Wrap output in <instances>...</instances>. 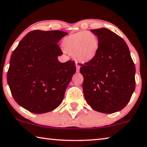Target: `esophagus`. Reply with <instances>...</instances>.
<instances>
[{"mask_svg":"<svg viewBox=\"0 0 147 147\" xmlns=\"http://www.w3.org/2000/svg\"><path fill=\"white\" fill-rule=\"evenodd\" d=\"M80 66L79 65H78L77 63L76 64V71L77 72H78L79 71H80Z\"/></svg>","mask_w":147,"mask_h":147,"instance_id":"34e87169","label":"esophagus"}]
</instances>
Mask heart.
Segmentation results:
<instances>
[{"instance_id": "b5f03b06", "label": "heart", "mask_w": 147, "mask_h": 147, "mask_svg": "<svg viewBox=\"0 0 147 147\" xmlns=\"http://www.w3.org/2000/svg\"><path fill=\"white\" fill-rule=\"evenodd\" d=\"M62 46L65 52L73 55L76 61L86 63L96 57L99 42L93 32L79 31L65 37Z\"/></svg>"}]
</instances>
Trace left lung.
<instances>
[{
    "mask_svg": "<svg viewBox=\"0 0 147 147\" xmlns=\"http://www.w3.org/2000/svg\"><path fill=\"white\" fill-rule=\"evenodd\" d=\"M99 39L97 54L81 65L86 101L102 113L120 111L127 105L136 88V67L124 39L107 28L92 29Z\"/></svg>",
    "mask_w": 147,
    "mask_h": 147,
    "instance_id": "left-lung-1",
    "label": "left lung"
}]
</instances>
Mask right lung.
I'll list each match as a JSON object with an SVG mask.
<instances>
[{"label":"right lung","instance_id":"obj_1","mask_svg":"<svg viewBox=\"0 0 147 147\" xmlns=\"http://www.w3.org/2000/svg\"><path fill=\"white\" fill-rule=\"evenodd\" d=\"M68 33L35 30L23 37L12 52L7 82L17 103L29 112L42 114L59 106L76 73L73 61L61 63L57 43Z\"/></svg>","mask_w":147,"mask_h":147}]
</instances>
